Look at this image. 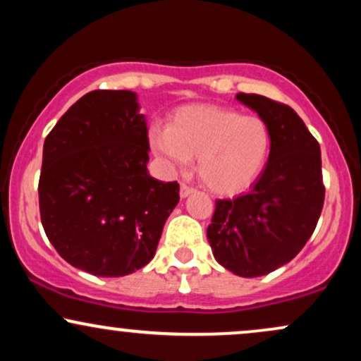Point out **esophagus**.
Here are the masks:
<instances>
[{
  "mask_svg": "<svg viewBox=\"0 0 361 361\" xmlns=\"http://www.w3.org/2000/svg\"><path fill=\"white\" fill-rule=\"evenodd\" d=\"M193 192H195L193 186H190V185H186V183H181V186H180V197L181 198H186V197H188V195H192Z\"/></svg>",
  "mask_w": 361,
  "mask_h": 361,
  "instance_id": "1",
  "label": "esophagus"
}]
</instances>
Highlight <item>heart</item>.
<instances>
[{
  "instance_id": "b5f03b06",
  "label": "heart",
  "mask_w": 361,
  "mask_h": 361,
  "mask_svg": "<svg viewBox=\"0 0 361 361\" xmlns=\"http://www.w3.org/2000/svg\"><path fill=\"white\" fill-rule=\"evenodd\" d=\"M271 142L267 120L214 105L181 106L168 127L149 128V144L157 156L181 169L197 156L200 181L221 195L239 193L258 180Z\"/></svg>"
}]
</instances>
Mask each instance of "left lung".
<instances>
[{
	"label": "left lung",
	"instance_id": "obj_1",
	"mask_svg": "<svg viewBox=\"0 0 361 361\" xmlns=\"http://www.w3.org/2000/svg\"><path fill=\"white\" fill-rule=\"evenodd\" d=\"M235 98L270 126V159L250 192L215 200L207 239L226 270L252 279L299 255L316 229L326 190L321 147L299 115L261 94Z\"/></svg>",
	"mask_w": 361,
	"mask_h": 361
}]
</instances>
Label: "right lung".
I'll use <instances>...</instances> for the list:
<instances>
[{
    "label": "right lung",
    "instance_id": "obj_1",
    "mask_svg": "<svg viewBox=\"0 0 361 361\" xmlns=\"http://www.w3.org/2000/svg\"><path fill=\"white\" fill-rule=\"evenodd\" d=\"M147 161L146 118L132 91H90L49 132L40 221L69 264L97 276H123L154 258L180 185L152 178Z\"/></svg>",
    "mask_w": 361,
    "mask_h": 361
}]
</instances>
